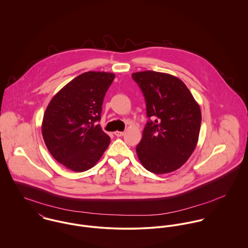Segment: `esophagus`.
I'll list each match as a JSON object with an SVG mask.
<instances>
[{"label": "esophagus", "mask_w": 248, "mask_h": 248, "mask_svg": "<svg viewBox=\"0 0 248 248\" xmlns=\"http://www.w3.org/2000/svg\"><path fill=\"white\" fill-rule=\"evenodd\" d=\"M114 135H115L117 138H120V137H123V136H124V132H118V131H116V132H114Z\"/></svg>", "instance_id": "34e87169"}]
</instances>
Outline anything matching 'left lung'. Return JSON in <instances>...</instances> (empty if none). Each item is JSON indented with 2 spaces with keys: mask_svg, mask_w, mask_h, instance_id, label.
<instances>
[{
  "mask_svg": "<svg viewBox=\"0 0 248 248\" xmlns=\"http://www.w3.org/2000/svg\"><path fill=\"white\" fill-rule=\"evenodd\" d=\"M141 90L149 118L137 146L142 165L154 174L181 167L194 152L202 112L185 84L171 74L147 71L132 74Z\"/></svg>",
  "mask_w": 248,
  "mask_h": 248,
  "instance_id": "1",
  "label": "left lung"
}]
</instances>
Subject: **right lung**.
Returning a JSON list of instances; mask_svg holds the SVG:
<instances>
[{
  "label": "right lung",
  "instance_id": "add662e5",
  "mask_svg": "<svg viewBox=\"0 0 248 248\" xmlns=\"http://www.w3.org/2000/svg\"><path fill=\"white\" fill-rule=\"evenodd\" d=\"M114 79L110 72H84L50 100L42 124L43 139L51 155L75 172L91 169L109 144L100 121L104 96Z\"/></svg>",
  "mask_w": 248,
  "mask_h": 248
}]
</instances>
